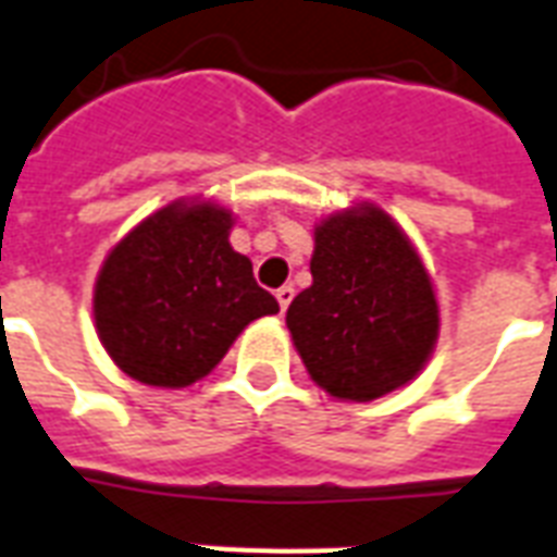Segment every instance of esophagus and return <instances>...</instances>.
Here are the masks:
<instances>
[{
  "instance_id": "obj_1",
  "label": "esophagus",
  "mask_w": 557,
  "mask_h": 557,
  "mask_svg": "<svg viewBox=\"0 0 557 557\" xmlns=\"http://www.w3.org/2000/svg\"><path fill=\"white\" fill-rule=\"evenodd\" d=\"M274 298H277V304H280V310L286 312L289 310V304H292V298H295V289H292V286H280L277 292H274Z\"/></svg>"
}]
</instances>
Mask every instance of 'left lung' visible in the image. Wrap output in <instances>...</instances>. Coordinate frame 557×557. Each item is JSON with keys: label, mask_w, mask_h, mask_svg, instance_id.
<instances>
[{"label": "left lung", "mask_w": 557, "mask_h": 557, "mask_svg": "<svg viewBox=\"0 0 557 557\" xmlns=\"http://www.w3.org/2000/svg\"><path fill=\"white\" fill-rule=\"evenodd\" d=\"M310 271L286 327L315 386L366 405L422 374L440 336V304L395 218L369 200L324 215Z\"/></svg>", "instance_id": "left-lung-1"}]
</instances>
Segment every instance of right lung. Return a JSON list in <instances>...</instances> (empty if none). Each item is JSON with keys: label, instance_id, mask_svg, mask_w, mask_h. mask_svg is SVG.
<instances>
[{"label": "right lung", "instance_id": "1", "mask_svg": "<svg viewBox=\"0 0 557 557\" xmlns=\"http://www.w3.org/2000/svg\"><path fill=\"white\" fill-rule=\"evenodd\" d=\"M233 212L183 197L111 247L94 283V327L132 381L183 389L215 369L250 321L280 312L230 245Z\"/></svg>", "mask_w": 557, "mask_h": 557}]
</instances>
